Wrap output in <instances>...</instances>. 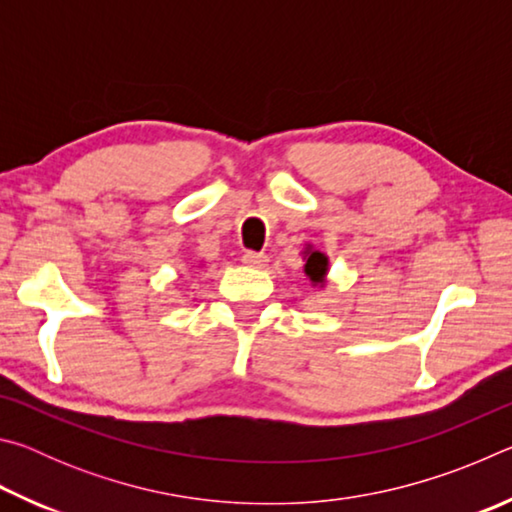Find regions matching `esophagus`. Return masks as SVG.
<instances>
[{
    "mask_svg": "<svg viewBox=\"0 0 512 512\" xmlns=\"http://www.w3.org/2000/svg\"><path fill=\"white\" fill-rule=\"evenodd\" d=\"M241 262H244L246 266H253V268H262L266 266L268 257L264 253H255V250H246L244 255H241Z\"/></svg>",
    "mask_w": 512,
    "mask_h": 512,
    "instance_id": "esophagus-1",
    "label": "esophagus"
}]
</instances>
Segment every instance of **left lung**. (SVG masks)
Here are the masks:
<instances>
[{"label": "left lung", "instance_id": "obj_1", "mask_svg": "<svg viewBox=\"0 0 512 512\" xmlns=\"http://www.w3.org/2000/svg\"><path fill=\"white\" fill-rule=\"evenodd\" d=\"M305 273L309 275L311 282H323V277L327 273V257L323 253H314L307 255V264H305Z\"/></svg>", "mask_w": 512, "mask_h": 512}]
</instances>
